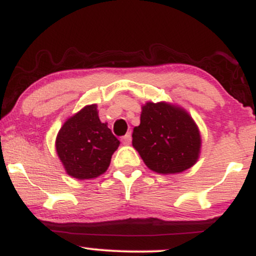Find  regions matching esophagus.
<instances>
[{"label":"esophagus","instance_id":"obj_1","mask_svg":"<svg viewBox=\"0 0 256 256\" xmlns=\"http://www.w3.org/2000/svg\"><path fill=\"white\" fill-rule=\"evenodd\" d=\"M122 142L124 143L125 146H128V144H130L131 143V134H126L124 137L122 138Z\"/></svg>","mask_w":256,"mask_h":256}]
</instances>
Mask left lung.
Returning <instances> with one entry per match:
<instances>
[{
    "mask_svg": "<svg viewBox=\"0 0 256 256\" xmlns=\"http://www.w3.org/2000/svg\"><path fill=\"white\" fill-rule=\"evenodd\" d=\"M132 146L148 168L162 174H174L198 161L201 136L186 110L166 102H146L140 124L134 128Z\"/></svg>",
    "mask_w": 256,
    "mask_h": 256,
    "instance_id": "8db88e82",
    "label": "left lung"
}]
</instances>
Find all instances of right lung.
Segmentation results:
<instances>
[{"label":"right lung","instance_id":"add662e5","mask_svg":"<svg viewBox=\"0 0 256 256\" xmlns=\"http://www.w3.org/2000/svg\"><path fill=\"white\" fill-rule=\"evenodd\" d=\"M119 140L98 118V106H85L64 122L55 142L58 156L73 178L92 179L104 174Z\"/></svg>","mask_w":256,"mask_h":256}]
</instances>
